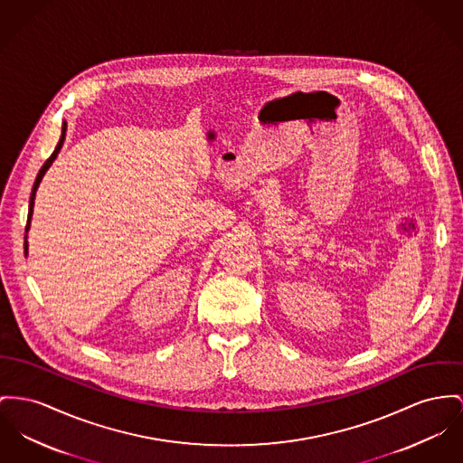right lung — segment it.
I'll list each match as a JSON object with an SVG mask.
<instances>
[{
  "mask_svg": "<svg viewBox=\"0 0 463 463\" xmlns=\"http://www.w3.org/2000/svg\"><path fill=\"white\" fill-rule=\"evenodd\" d=\"M64 137H66V123H62L61 138H60L58 146H56L54 153H52L51 157L43 163V166L40 168V172H38V175H36V181H34V184H33L32 196H30V211H28V222H26V233H28V230H30V222H32L33 207H34V194H36V189H38V185L42 183V179H43L45 172L49 170V166H51V165H52V161L56 159V156L60 155V151H61L62 147V142H64ZM24 250H26V254H28V242H24Z\"/></svg>",
  "mask_w": 463,
  "mask_h": 463,
  "instance_id": "obj_1",
  "label": "right lung"
}]
</instances>
